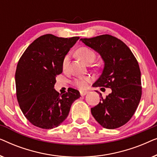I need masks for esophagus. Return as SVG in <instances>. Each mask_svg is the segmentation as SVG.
Returning <instances> with one entry per match:
<instances>
[{
	"mask_svg": "<svg viewBox=\"0 0 157 157\" xmlns=\"http://www.w3.org/2000/svg\"><path fill=\"white\" fill-rule=\"evenodd\" d=\"M89 93V91H80V94H81V96H85V95H86V94Z\"/></svg>",
	"mask_w": 157,
	"mask_h": 157,
	"instance_id": "1",
	"label": "esophagus"
}]
</instances>
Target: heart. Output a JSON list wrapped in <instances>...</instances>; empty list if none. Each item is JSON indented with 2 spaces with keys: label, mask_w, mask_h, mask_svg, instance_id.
<instances>
[{
  "label": "heart",
  "mask_w": 157,
  "mask_h": 157,
  "mask_svg": "<svg viewBox=\"0 0 157 157\" xmlns=\"http://www.w3.org/2000/svg\"><path fill=\"white\" fill-rule=\"evenodd\" d=\"M77 55L81 59H82L86 63H91L92 61L94 60L95 58V53L92 50L86 48V47H81L77 51ZM68 63H69V56L67 55L64 57L62 62V67L63 70H66L68 68ZM91 81V78L89 76L85 77H78V78H74V84L76 86L81 89H84L86 88L88 83Z\"/></svg>",
  "instance_id": "b5f03b06"
}]
</instances>
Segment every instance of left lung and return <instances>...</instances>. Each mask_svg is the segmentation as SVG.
<instances>
[{"label": "left lung", "instance_id": "8db88e82", "mask_svg": "<svg viewBox=\"0 0 157 157\" xmlns=\"http://www.w3.org/2000/svg\"><path fill=\"white\" fill-rule=\"evenodd\" d=\"M85 45L99 53L104 62L94 87L111 89V93L91 109L96 121L109 129L119 128L131 119L141 97V71L129 48L119 38L108 34L81 38Z\"/></svg>", "mask_w": 157, "mask_h": 157}]
</instances>
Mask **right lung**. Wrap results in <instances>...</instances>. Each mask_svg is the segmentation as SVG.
<instances>
[{
  "label": "right lung",
  "instance_id": "right-lung-1",
  "mask_svg": "<svg viewBox=\"0 0 157 157\" xmlns=\"http://www.w3.org/2000/svg\"><path fill=\"white\" fill-rule=\"evenodd\" d=\"M78 39L46 34L34 40L19 60L15 76L17 99L33 125L57 127L67 118L73 102L80 98L78 90L69 88L61 95L54 89L64 57Z\"/></svg>",
  "mask_w": 157,
  "mask_h": 157
}]
</instances>
